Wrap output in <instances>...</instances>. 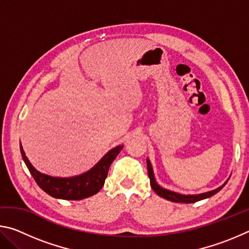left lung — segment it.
<instances>
[{"label":"left lung","instance_id":"left-lung-1","mask_svg":"<svg viewBox=\"0 0 249 249\" xmlns=\"http://www.w3.org/2000/svg\"><path fill=\"white\" fill-rule=\"evenodd\" d=\"M147 170H148V176H149V179H150V185H151V188H153V190L156 193H157L158 196L163 197V199L169 200V201H172V202H176V203H195V202H197L200 200L206 199V197L212 196L214 195H216V193L220 191L221 189L226 184L227 181H229V180H227L226 182L222 185V187L215 189V190L210 191V192L202 193V195H196V196H183V195H180V193H176V192H172V191H169V190H166V189H163V188L160 187V185H158V183L156 182V180H155L153 168H151L150 161L148 159H147Z\"/></svg>","mask_w":249,"mask_h":249}]
</instances>
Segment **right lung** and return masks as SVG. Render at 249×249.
<instances>
[{
	"label": "right lung",
	"instance_id": "add662e5",
	"mask_svg": "<svg viewBox=\"0 0 249 249\" xmlns=\"http://www.w3.org/2000/svg\"><path fill=\"white\" fill-rule=\"evenodd\" d=\"M122 148H123V145L109 150L91 170L83 175L72 177V178H53V177L40 174L29 162L22 145H20V153L33 178L46 193L57 199L82 200L94 196L102 189L107 177L108 168L116 156L121 153Z\"/></svg>",
	"mask_w": 249,
	"mask_h": 249
}]
</instances>
